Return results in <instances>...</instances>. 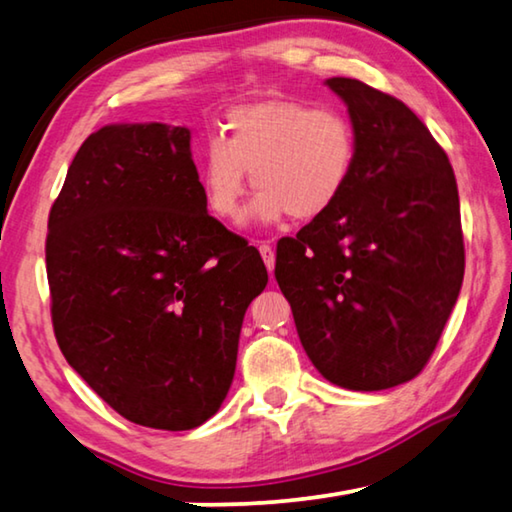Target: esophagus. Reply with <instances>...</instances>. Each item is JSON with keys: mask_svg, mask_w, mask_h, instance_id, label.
I'll return each mask as SVG.
<instances>
[{"mask_svg": "<svg viewBox=\"0 0 512 512\" xmlns=\"http://www.w3.org/2000/svg\"><path fill=\"white\" fill-rule=\"evenodd\" d=\"M257 248H259V255H262V259H264L266 268H268V273H273V268H275V253H273V248L268 246V244H259Z\"/></svg>", "mask_w": 512, "mask_h": 512, "instance_id": "1", "label": "esophagus"}]
</instances>
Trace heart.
I'll return each instance as SVG.
<instances>
[{"mask_svg": "<svg viewBox=\"0 0 512 512\" xmlns=\"http://www.w3.org/2000/svg\"><path fill=\"white\" fill-rule=\"evenodd\" d=\"M357 153V131L343 112L268 99L228 112L223 137H210L198 153V180L207 210L223 221L239 216L250 180L259 192L250 221H314L348 192Z\"/></svg>", "mask_w": 512, "mask_h": 512, "instance_id": "b5f03b06", "label": "heart"}]
</instances>
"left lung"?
<instances>
[{
	"label": "left lung",
	"mask_w": 512,
	"mask_h": 512,
	"mask_svg": "<svg viewBox=\"0 0 512 512\" xmlns=\"http://www.w3.org/2000/svg\"><path fill=\"white\" fill-rule=\"evenodd\" d=\"M325 85L348 106L357 167L332 212L277 244L275 280L320 375L384 391L427 366L461 293L456 178L402 101L343 76Z\"/></svg>",
	"instance_id": "obj_1"
}]
</instances>
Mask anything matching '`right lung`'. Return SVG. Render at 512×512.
<instances>
[{
  "label": "right lung",
  "mask_w": 512,
  "mask_h": 512,
  "mask_svg": "<svg viewBox=\"0 0 512 512\" xmlns=\"http://www.w3.org/2000/svg\"><path fill=\"white\" fill-rule=\"evenodd\" d=\"M187 126L108 124L49 214L51 320L65 359L142 427L219 411L241 323L268 282L257 248L207 214Z\"/></svg>",
  "instance_id": "1"
}]
</instances>
